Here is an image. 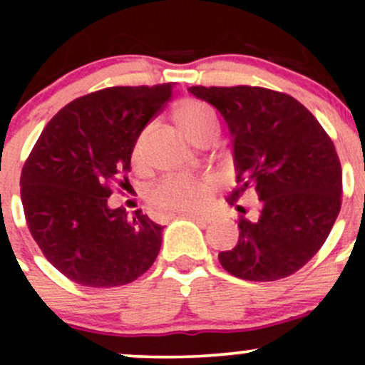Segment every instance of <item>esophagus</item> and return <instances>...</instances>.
<instances>
[{"mask_svg": "<svg viewBox=\"0 0 365 365\" xmlns=\"http://www.w3.org/2000/svg\"><path fill=\"white\" fill-rule=\"evenodd\" d=\"M175 216L188 217V220H194V221H197V223H202V225L211 223V216H207V215H195V212H180V215H175Z\"/></svg>", "mask_w": 365, "mask_h": 365, "instance_id": "1", "label": "esophagus"}]
</instances>
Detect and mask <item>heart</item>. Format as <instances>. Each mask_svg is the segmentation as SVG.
<instances>
[{
  "label": "heart",
  "mask_w": 365,
  "mask_h": 365,
  "mask_svg": "<svg viewBox=\"0 0 365 365\" xmlns=\"http://www.w3.org/2000/svg\"><path fill=\"white\" fill-rule=\"evenodd\" d=\"M173 120L185 133L187 139L195 142L215 139L217 133V120L215 111L199 99H182L173 106ZM144 142L139 139L132 150L133 163H140ZM209 182L204 177L180 175L163 180L150 190L149 200L158 211L168 215L194 211L200 207L207 197Z\"/></svg>",
  "instance_id": "obj_1"
}]
</instances>
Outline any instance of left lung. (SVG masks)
<instances>
[{
	"mask_svg": "<svg viewBox=\"0 0 365 365\" xmlns=\"http://www.w3.org/2000/svg\"><path fill=\"white\" fill-rule=\"evenodd\" d=\"M188 91L221 113L233 137L235 206L254 188L261 211L240 216L238 244L221 266L247 282H274L304 267L328 238L341 207V165L319 121L284 92L252 86ZM240 207V206H238Z\"/></svg>",
	"mask_w": 365,
	"mask_h": 365,
	"instance_id": "obj_1",
	"label": "left lung"
}]
</instances>
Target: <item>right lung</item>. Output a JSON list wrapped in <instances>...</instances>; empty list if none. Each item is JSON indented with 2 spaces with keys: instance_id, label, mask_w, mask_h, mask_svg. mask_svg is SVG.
Instances as JSON below:
<instances>
[{
  "instance_id": "1",
  "label": "right lung",
  "mask_w": 365,
  "mask_h": 365,
  "mask_svg": "<svg viewBox=\"0 0 365 365\" xmlns=\"http://www.w3.org/2000/svg\"><path fill=\"white\" fill-rule=\"evenodd\" d=\"M173 83L108 87L49 120L20 175L25 220L44 257L82 287L132 283L156 261L163 226L140 209H111V183L127 182L133 145ZM120 178H123L120 180Z\"/></svg>"
}]
</instances>
